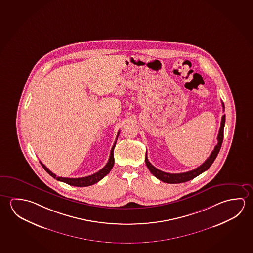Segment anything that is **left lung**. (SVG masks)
Instances as JSON below:
<instances>
[{"mask_svg":"<svg viewBox=\"0 0 253 253\" xmlns=\"http://www.w3.org/2000/svg\"><path fill=\"white\" fill-rule=\"evenodd\" d=\"M222 107L224 108V103L222 102ZM225 119L226 116L225 115L221 117V123H220V128H219V135H218V144L215 145L214 149L211 152L210 156L207 158V161L204 162L202 165H200L199 168L195 169L188 171L185 173H179V174H170V173H166L163 172L162 170L158 169L155 167L153 166L150 163L148 159H147V155H145V164L150 170V172L155 176L157 177L159 180H161L162 182H167V183H181V182H185L187 181H190L192 179L195 178L196 176H198L200 174H202L206 170L208 169L211 164L214 162L218 153H219L221 145H222V141H223V132H224V125H225Z\"/></svg>","mask_w":253,"mask_h":253,"instance_id":"1","label":"left lung"}]
</instances>
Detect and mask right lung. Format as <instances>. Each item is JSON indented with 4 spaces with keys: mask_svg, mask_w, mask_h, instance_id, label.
Segmentation results:
<instances>
[{
    "mask_svg": "<svg viewBox=\"0 0 253 253\" xmlns=\"http://www.w3.org/2000/svg\"><path fill=\"white\" fill-rule=\"evenodd\" d=\"M119 136V132L117 133V136H116V139ZM116 140L115 142V144L113 145L112 149L110 152V156H109V160H108V163L106 164V166L104 167L103 169L97 172L95 174H91V175H88L85 177H80V178H67V177H60V176H56V174H54V173H52L47 168H46L42 162L41 164L42 166L44 168V169L46 170V172L54 178L61 181V182H65L67 184H70L72 186L77 187H86L90 186L94 184L96 182H100L101 179L105 177L107 174L110 172V170L112 169L113 166H114V162H115V159H114V149H115V146H116Z\"/></svg>",
    "mask_w": 253,
    "mask_h": 253,
    "instance_id": "right-lung-1",
    "label": "right lung"
}]
</instances>
